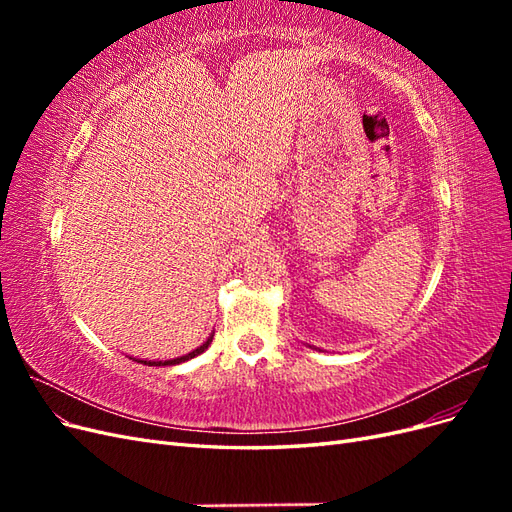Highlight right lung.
<instances>
[{
    "label": "right lung",
    "mask_w": 512,
    "mask_h": 512,
    "mask_svg": "<svg viewBox=\"0 0 512 512\" xmlns=\"http://www.w3.org/2000/svg\"><path fill=\"white\" fill-rule=\"evenodd\" d=\"M211 339H213V335H209V339H207V342H205L203 346H198V348H196V350H192L190 354L179 356V359H173V361H138V363H145V365H156V367H160V365H179V363H185V361L194 359V356H198V354H203V352L209 348Z\"/></svg>",
    "instance_id": "right-lung-1"
}]
</instances>
